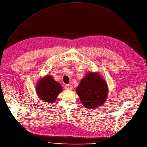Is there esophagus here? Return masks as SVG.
Here are the masks:
<instances>
[{
  "label": "esophagus",
  "mask_w": 147,
  "mask_h": 147,
  "mask_svg": "<svg viewBox=\"0 0 147 147\" xmlns=\"http://www.w3.org/2000/svg\"><path fill=\"white\" fill-rule=\"evenodd\" d=\"M65 88L66 89H67V90H71V89L72 88H73V86H72L71 85L68 84V85H66L65 86Z\"/></svg>",
  "instance_id": "esophagus-1"
}]
</instances>
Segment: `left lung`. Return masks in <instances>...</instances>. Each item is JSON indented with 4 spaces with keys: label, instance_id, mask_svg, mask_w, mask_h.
<instances>
[{
    "label": "left lung",
    "instance_id": "8db88e82",
    "mask_svg": "<svg viewBox=\"0 0 147 147\" xmlns=\"http://www.w3.org/2000/svg\"><path fill=\"white\" fill-rule=\"evenodd\" d=\"M82 105L89 109L103 105L108 96L105 80L98 72L88 73L76 88Z\"/></svg>",
    "mask_w": 147,
    "mask_h": 147
}]
</instances>
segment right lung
<instances>
[{
	"label": "right lung",
	"mask_w": 147,
	"mask_h": 147,
	"mask_svg": "<svg viewBox=\"0 0 147 147\" xmlns=\"http://www.w3.org/2000/svg\"><path fill=\"white\" fill-rule=\"evenodd\" d=\"M62 91L61 85L55 81L50 75H46L40 79L36 85V92L38 97L48 103H54L58 95Z\"/></svg>",
	"instance_id": "add662e5"
}]
</instances>
